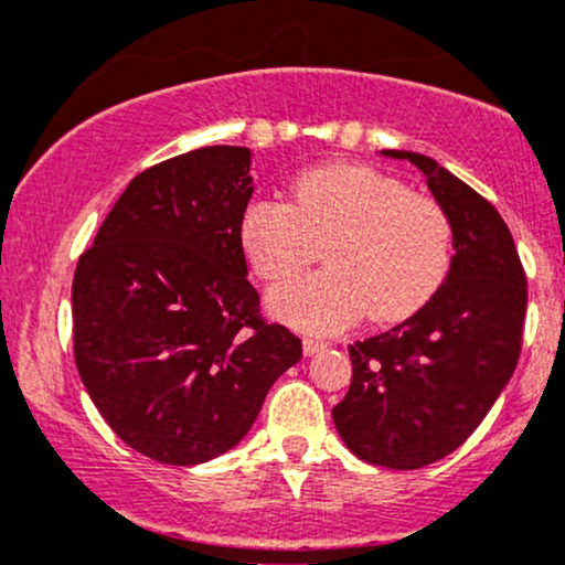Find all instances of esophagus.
Listing matches in <instances>:
<instances>
[{"label": "esophagus", "mask_w": 565, "mask_h": 565, "mask_svg": "<svg viewBox=\"0 0 565 565\" xmlns=\"http://www.w3.org/2000/svg\"><path fill=\"white\" fill-rule=\"evenodd\" d=\"M323 348H327V342L313 340V337H305V340H302V350H305V355H316V353H321Z\"/></svg>", "instance_id": "obj_1"}]
</instances>
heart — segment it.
<instances>
[{"mask_svg":"<svg viewBox=\"0 0 565 565\" xmlns=\"http://www.w3.org/2000/svg\"><path fill=\"white\" fill-rule=\"evenodd\" d=\"M327 270L276 284L268 308L302 332H340L369 319H408L436 295L451 265V223L425 193L364 164L300 174L291 201L257 199L244 210L242 246L255 274L291 276L319 257Z\"/></svg>","mask_w":565,"mask_h":565,"instance_id":"b5f03b06","label":"heart"}]
</instances>
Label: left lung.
I'll return each instance as SVG.
<instances>
[{
  "instance_id": "8db88e82",
  "label": "left lung",
  "mask_w": 565,
  "mask_h": 565,
  "mask_svg": "<svg viewBox=\"0 0 565 565\" xmlns=\"http://www.w3.org/2000/svg\"><path fill=\"white\" fill-rule=\"evenodd\" d=\"M382 157L425 174L449 215L454 255L412 319L348 348L353 380L332 417L359 459L417 470L462 446L510 382L529 291L510 228L481 193L423 153Z\"/></svg>"
}]
</instances>
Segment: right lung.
Masks as SVG:
<instances>
[{
	"label": "right lung",
	"mask_w": 565,
	"mask_h": 565,
	"mask_svg": "<svg viewBox=\"0 0 565 565\" xmlns=\"http://www.w3.org/2000/svg\"><path fill=\"white\" fill-rule=\"evenodd\" d=\"M249 164V148L206 146L140 172L76 263L79 377L116 436L161 465L233 449L302 359L246 278Z\"/></svg>",
	"instance_id": "obj_1"
}]
</instances>
